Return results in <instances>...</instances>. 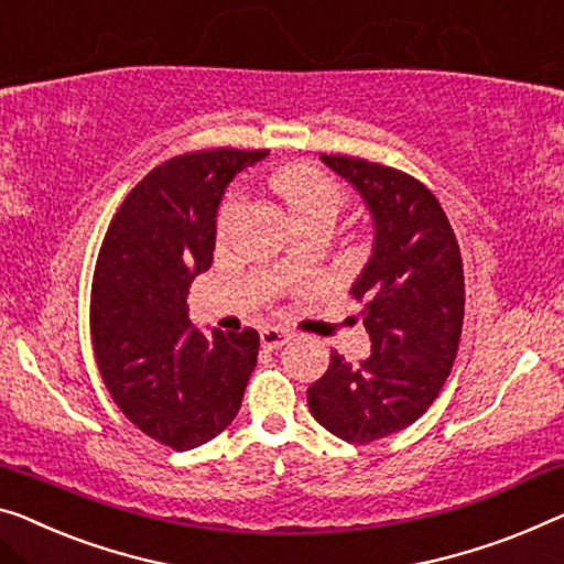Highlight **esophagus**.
<instances>
[{"label":"esophagus","mask_w":564,"mask_h":564,"mask_svg":"<svg viewBox=\"0 0 564 564\" xmlns=\"http://www.w3.org/2000/svg\"><path fill=\"white\" fill-rule=\"evenodd\" d=\"M289 339H291V332L283 329V326H263V329H260V341H263V347L268 349L283 347Z\"/></svg>","instance_id":"34e87169"}]
</instances>
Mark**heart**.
Here are the masks:
<instances>
[{"instance_id":"b5f03b06","label":"heart","mask_w":564,"mask_h":564,"mask_svg":"<svg viewBox=\"0 0 564 564\" xmlns=\"http://www.w3.org/2000/svg\"><path fill=\"white\" fill-rule=\"evenodd\" d=\"M271 187L275 195L283 199L285 209H289L291 220L299 225L311 220H326L334 223V217L339 215L344 205V195L332 176L314 170L308 164H291L283 166L273 174ZM235 207V197H228L223 202L220 209V223L228 220L230 209Z\"/></svg>"}]
</instances>
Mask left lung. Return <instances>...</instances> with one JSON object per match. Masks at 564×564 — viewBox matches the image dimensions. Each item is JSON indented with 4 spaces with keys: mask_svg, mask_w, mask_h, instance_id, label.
<instances>
[{
    "mask_svg": "<svg viewBox=\"0 0 564 564\" xmlns=\"http://www.w3.org/2000/svg\"><path fill=\"white\" fill-rule=\"evenodd\" d=\"M322 162L372 215V256L351 283L372 355L351 367L332 351L306 398L326 431L362 445L413 425L443 390L464 326V263L441 202L415 176L355 156Z\"/></svg>",
    "mask_w": 564,
    "mask_h": 564,
    "instance_id": "1",
    "label": "left lung"
}]
</instances>
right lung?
<instances>
[{"mask_svg":"<svg viewBox=\"0 0 564 564\" xmlns=\"http://www.w3.org/2000/svg\"><path fill=\"white\" fill-rule=\"evenodd\" d=\"M265 156L209 149L154 166L100 246L90 293L100 377L121 413L174 451L232 423L258 362L256 329L202 334L189 324L187 293L213 265L225 187Z\"/></svg>","mask_w":564,"mask_h":564,"instance_id":"add662e5","label":"right lung"}]
</instances>
